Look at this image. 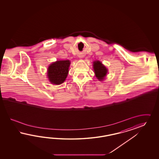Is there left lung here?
<instances>
[{
	"label": "left lung",
	"mask_w": 159,
	"mask_h": 159,
	"mask_svg": "<svg viewBox=\"0 0 159 159\" xmlns=\"http://www.w3.org/2000/svg\"><path fill=\"white\" fill-rule=\"evenodd\" d=\"M93 68L97 78L102 81L107 73V69L100 61L94 62Z\"/></svg>",
	"instance_id": "8db88e82"
}]
</instances>
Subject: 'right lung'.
<instances>
[{
    "label": "right lung",
    "mask_w": 159,
    "mask_h": 159,
    "mask_svg": "<svg viewBox=\"0 0 159 159\" xmlns=\"http://www.w3.org/2000/svg\"><path fill=\"white\" fill-rule=\"evenodd\" d=\"M70 62L69 60L57 61L51 64L48 69V77L54 84H62L67 77Z\"/></svg>",
    "instance_id": "right-lung-1"
}]
</instances>
